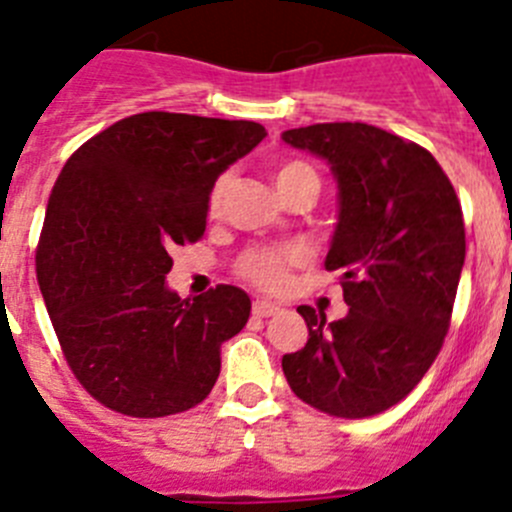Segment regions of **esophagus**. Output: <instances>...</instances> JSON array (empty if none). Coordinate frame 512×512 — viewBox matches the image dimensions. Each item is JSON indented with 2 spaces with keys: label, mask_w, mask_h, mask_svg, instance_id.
<instances>
[{
  "label": "esophagus",
  "mask_w": 512,
  "mask_h": 512,
  "mask_svg": "<svg viewBox=\"0 0 512 512\" xmlns=\"http://www.w3.org/2000/svg\"><path fill=\"white\" fill-rule=\"evenodd\" d=\"M252 313H255V318H270V315L280 313V305L270 303V300H255L252 303Z\"/></svg>",
  "instance_id": "obj_1"
}]
</instances>
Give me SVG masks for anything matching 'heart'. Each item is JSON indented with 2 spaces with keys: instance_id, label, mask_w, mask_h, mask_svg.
Wrapping results in <instances>:
<instances>
[{
  "instance_id": "obj_1",
  "label": "heart",
  "mask_w": 512,
  "mask_h": 512,
  "mask_svg": "<svg viewBox=\"0 0 512 512\" xmlns=\"http://www.w3.org/2000/svg\"><path fill=\"white\" fill-rule=\"evenodd\" d=\"M303 176H315L313 169L303 161H285V164L278 166L275 171V186H283L288 181L303 179ZM222 191L224 181H217L209 194V209L217 212L219 202H222ZM305 260V250L298 245L288 247H257V250H250L240 260V272L242 278L250 280L252 285L262 290H280L288 280V270L293 265H300Z\"/></svg>"
}]
</instances>
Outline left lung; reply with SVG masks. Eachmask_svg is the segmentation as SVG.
Segmentation results:
<instances>
[{
    "instance_id": "left-lung-1",
    "label": "left lung",
    "mask_w": 512,
    "mask_h": 512,
    "mask_svg": "<svg viewBox=\"0 0 512 512\" xmlns=\"http://www.w3.org/2000/svg\"><path fill=\"white\" fill-rule=\"evenodd\" d=\"M283 141L331 166L338 222L326 270L341 272L348 313H298L308 343L285 353L290 389L333 417L394 407L422 381L450 328L465 265L460 199L427 148L369 123L290 128Z\"/></svg>"
}]
</instances>
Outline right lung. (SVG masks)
Returning a JSON list of instances; mask_svg holds the SVG:
<instances>
[{
  "label": "right lung",
  "instance_id": "add662e5",
  "mask_svg": "<svg viewBox=\"0 0 512 512\" xmlns=\"http://www.w3.org/2000/svg\"><path fill=\"white\" fill-rule=\"evenodd\" d=\"M265 128L255 121L138 113L62 166L37 247V280L75 379L113 412L154 419L197 407L219 346L250 318V295L219 285L181 300L171 250L207 229L209 194Z\"/></svg>",
  "mask_w": 512,
  "mask_h": 512
}]
</instances>
